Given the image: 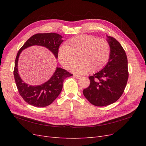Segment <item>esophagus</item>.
Segmentation results:
<instances>
[{"instance_id":"34e87169","label":"esophagus","mask_w":146,"mask_h":146,"mask_svg":"<svg viewBox=\"0 0 146 146\" xmlns=\"http://www.w3.org/2000/svg\"><path fill=\"white\" fill-rule=\"evenodd\" d=\"M74 77L75 78H77V79H80V78H82L81 76H78V75H76V74H74Z\"/></svg>"}]
</instances>
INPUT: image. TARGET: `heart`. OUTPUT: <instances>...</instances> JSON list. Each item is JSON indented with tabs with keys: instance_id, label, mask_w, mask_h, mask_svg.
<instances>
[{
	"instance_id": "b5f03b06",
	"label": "heart",
	"mask_w": 146,
	"mask_h": 146,
	"mask_svg": "<svg viewBox=\"0 0 146 146\" xmlns=\"http://www.w3.org/2000/svg\"><path fill=\"white\" fill-rule=\"evenodd\" d=\"M111 47L104 39L90 35H78L72 37L67 44L60 48L58 58L66 69L73 68L74 72L85 74L90 71L98 72L103 69L109 60Z\"/></svg>"
}]
</instances>
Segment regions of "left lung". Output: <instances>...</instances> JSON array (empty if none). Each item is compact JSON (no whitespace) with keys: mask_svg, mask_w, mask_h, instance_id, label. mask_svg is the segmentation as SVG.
Here are the masks:
<instances>
[{"mask_svg":"<svg viewBox=\"0 0 146 146\" xmlns=\"http://www.w3.org/2000/svg\"><path fill=\"white\" fill-rule=\"evenodd\" d=\"M107 38L111 47L108 63L103 69L90 76V85L83 91L87 100L98 107L109 105L120 98L129 78L124 49L116 39L110 36Z\"/></svg>","mask_w":146,"mask_h":146,"instance_id":"1","label":"left lung"}]
</instances>
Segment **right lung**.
I'll return each instance as SVG.
<instances>
[{
	"mask_svg": "<svg viewBox=\"0 0 146 146\" xmlns=\"http://www.w3.org/2000/svg\"><path fill=\"white\" fill-rule=\"evenodd\" d=\"M62 36L55 33H37L25 42L17 52L14 69L15 80L19 94L28 104L36 107H45L50 105L59 96L62 90L64 79L72 76L67 70L56 68L50 78L40 85H28L22 80L18 73V60L21 52L32 46H40L48 48L55 58H58L59 46L63 40Z\"/></svg>",
	"mask_w": 146,
	"mask_h": 146,
	"instance_id": "add662e5",
	"label": "right lung"
}]
</instances>
